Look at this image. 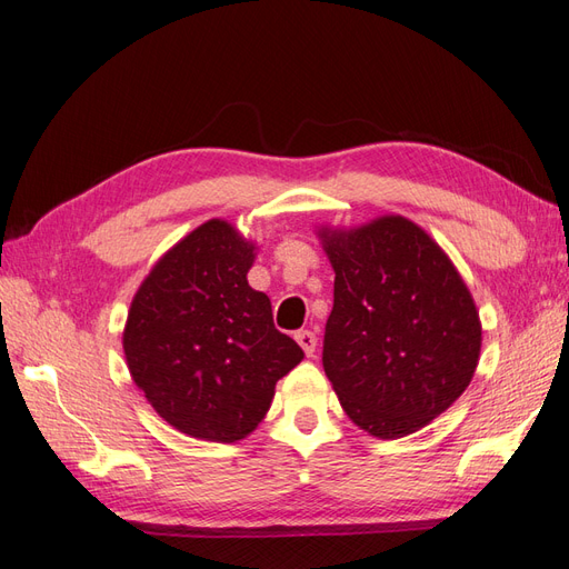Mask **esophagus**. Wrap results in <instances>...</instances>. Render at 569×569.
<instances>
[{
	"instance_id": "1",
	"label": "esophagus",
	"mask_w": 569,
	"mask_h": 569,
	"mask_svg": "<svg viewBox=\"0 0 569 569\" xmlns=\"http://www.w3.org/2000/svg\"><path fill=\"white\" fill-rule=\"evenodd\" d=\"M297 341H299V347L303 349V353H306L308 358H313L316 347H318V337H316L311 330H299V332H297Z\"/></svg>"
}]
</instances>
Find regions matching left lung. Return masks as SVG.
I'll return each instance as SVG.
<instances>
[{"instance_id":"8db88e82","label":"left lung","mask_w":569,"mask_h":569,"mask_svg":"<svg viewBox=\"0 0 569 569\" xmlns=\"http://www.w3.org/2000/svg\"><path fill=\"white\" fill-rule=\"evenodd\" d=\"M316 234L335 270L327 380L363 432H418L475 377L481 320L468 284L437 239L399 213Z\"/></svg>"}]
</instances>
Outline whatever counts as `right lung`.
<instances>
[{"instance_id":"1","label":"right lung","mask_w":569,"mask_h":569,"mask_svg":"<svg viewBox=\"0 0 569 569\" xmlns=\"http://www.w3.org/2000/svg\"><path fill=\"white\" fill-rule=\"evenodd\" d=\"M256 242L230 220L201 222L137 287L123 353L137 389L178 432L234 443L270 410L274 385L303 360L274 330L270 299L247 274Z\"/></svg>"}]
</instances>
